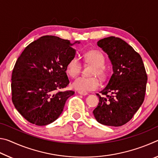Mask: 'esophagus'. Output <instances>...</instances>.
Listing matches in <instances>:
<instances>
[{"instance_id":"1","label":"esophagus","mask_w":158,"mask_h":158,"mask_svg":"<svg viewBox=\"0 0 158 158\" xmlns=\"http://www.w3.org/2000/svg\"><path fill=\"white\" fill-rule=\"evenodd\" d=\"M78 93L81 95H88V93L86 92H82V91H78Z\"/></svg>"}]
</instances>
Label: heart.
<instances>
[{
  "label": "heart",
  "mask_w": 158,
  "mask_h": 158,
  "mask_svg": "<svg viewBox=\"0 0 158 158\" xmlns=\"http://www.w3.org/2000/svg\"><path fill=\"white\" fill-rule=\"evenodd\" d=\"M84 59L88 63L93 65L90 72V76H97L99 79L103 80L106 78V73L104 65L105 64V58L103 53L98 50H92L88 52L84 55ZM81 69V63L77 56L71 58L66 65V72L71 77H76L79 75ZM74 89L79 91L88 92L95 90L99 86V81L97 77H79L73 84Z\"/></svg>",
  "instance_id": "heart-1"
}]
</instances>
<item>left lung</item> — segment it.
<instances>
[{"mask_svg": "<svg viewBox=\"0 0 158 158\" xmlns=\"http://www.w3.org/2000/svg\"><path fill=\"white\" fill-rule=\"evenodd\" d=\"M98 46L107 53L113 72L106 86L97 95L99 103L93 113L97 121L118 127L130 121L142 105L147 74L139 53L119 37H105Z\"/></svg>", "mask_w": 158, "mask_h": 158, "instance_id": "left-lung-1", "label": "left lung"}]
</instances>
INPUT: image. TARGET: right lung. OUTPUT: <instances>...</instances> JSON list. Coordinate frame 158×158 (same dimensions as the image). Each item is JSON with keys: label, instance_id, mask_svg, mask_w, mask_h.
Here are the masks:
<instances>
[{"label": "right lung", "instance_id": "right-lung-1", "mask_svg": "<svg viewBox=\"0 0 158 158\" xmlns=\"http://www.w3.org/2000/svg\"><path fill=\"white\" fill-rule=\"evenodd\" d=\"M74 44L58 37L42 36L28 44L16 61L12 100L31 123H52L62 113L68 98L74 95L73 90H61L69 84L66 65L75 56Z\"/></svg>", "mask_w": 158, "mask_h": 158}]
</instances>
